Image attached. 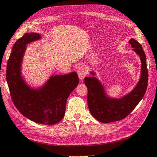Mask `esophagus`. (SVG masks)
<instances>
[{"label": "esophagus", "mask_w": 157, "mask_h": 157, "mask_svg": "<svg viewBox=\"0 0 157 157\" xmlns=\"http://www.w3.org/2000/svg\"><path fill=\"white\" fill-rule=\"evenodd\" d=\"M78 76L79 79L83 82L84 78L87 75V72H86V70L84 68H79L78 70Z\"/></svg>", "instance_id": "esophagus-1"}]
</instances>
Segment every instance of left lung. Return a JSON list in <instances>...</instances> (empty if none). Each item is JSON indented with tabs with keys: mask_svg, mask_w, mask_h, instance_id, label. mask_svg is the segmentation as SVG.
<instances>
[{
	"mask_svg": "<svg viewBox=\"0 0 157 157\" xmlns=\"http://www.w3.org/2000/svg\"><path fill=\"white\" fill-rule=\"evenodd\" d=\"M129 44L141 59V78L132 92L120 99L111 98L105 96L102 85L94 77L85 78V84L88 89L87 103L90 113L102 123H111L123 119L132 112L142 99L148 84V70L146 56L141 45L132 38ZM90 74H94V72Z\"/></svg>",
	"mask_w": 157,
	"mask_h": 157,
	"instance_id": "1",
	"label": "left lung"
}]
</instances>
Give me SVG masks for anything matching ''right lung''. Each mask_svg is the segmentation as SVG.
<instances>
[{
    "label": "right lung",
    "mask_w": 157,
    "mask_h": 157,
    "mask_svg": "<svg viewBox=\"0 0 157 157\" xmlns=\"http://www.w3.org/2000/svg\"><path fill=\"white\" fill-rule=\"evenodd\" d=\"M41 36L28 33L14 44L6 67V80L11 98L25 117L35 123L54 124L63 118L67 100L79 83L77 73L52 76L40 89H32L21 75V66L27 44Z\"/></svg>",
    "instance_id": "add662e5"
}]
</instances>
